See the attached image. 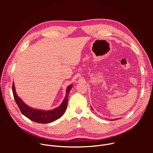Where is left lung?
I'll use <instances>...</instances> for the list:
<instances>
[{"mask_svg": "<svg viewBox=\"0 0 153 153\" xmlns=\"http://www.w3.org/2000/svg\"><path fill=\"white\" fill-rule=\"evenodd\" d=\"M92 108V109H93V108ZM116 119H114V120H116Z\"/></svg>", "mask_w": 153, "mask_h": 153, "instance_id": "8db88e82", "label": "left lung"}]
</instances>
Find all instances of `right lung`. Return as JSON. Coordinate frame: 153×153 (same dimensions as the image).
I'll return each mask as SVG.
<instances>
[{
    "instance_id": "obj_1",
    "label": "right lung",
    "mask_w": 153,
    "mask_h": 153,
    "mask_svg": "<svg viewBox=\"0 0 153 153\" xmlns=\"http://www.w3.org/2000/svg\"><path fill=\"white\" fill-rule=\"evenodd\" d=\"M73 85L71 84L68 86L66 91V96H65L61 105L53 109V110L48 111L37 110V109H34L27 105L17 95L14 82L13 83V93L15 101L22 114L35 122L40 123H48L56 120L61 117L64 114L68 104V95Z\"/></svg>"
}]
</instances>
